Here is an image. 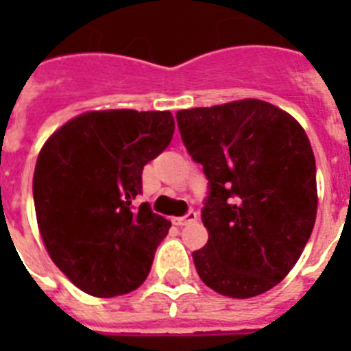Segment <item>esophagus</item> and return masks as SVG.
Segmentation results:
<instances>
[{"instance_id": "1", "label": "esophagus", "mask_w": 351, "mask_h": 351, "mask_svg": "<svg viewBox=\"0 0 351 351\" xmlns=\"http://www.w3.org/2000/svg\"><path fill=\"white\" fill-rule=\"evenodd\" d=\"M198 219V213L197 211H187L184 217H176V219H173V224L175 226H187V224H193V222H197Z\"/></svg>"}]
</instances>
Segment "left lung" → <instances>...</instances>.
<instances>
[{
	"instance_id": "1",
	"label": "left lung",
	"mask_w": 351,
	"mask_h": 351,
	"mask_svg": "<svg viewBox=\"0 0 351 351\" xmlns=\"http://www.w3.org/2000/svg\"><path fill=\"white\" fill-rule=\"evenodd\" d=\"M182 142L208 178V244L193 251L217 293L250 299L299 261L317 215V169L299 121L262 100L176 112Z\"/></svg>"
}]
</instances>
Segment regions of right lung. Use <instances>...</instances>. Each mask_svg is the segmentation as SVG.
Returning a JSON list of instances; mask_svg holds the SVG:
<instances>
[{"label":"right lung","instance_id":"1","mask_svg":"<svg viewBox=\"0 0 351 351\" xmlns=\"http://www.w3.org/2000/svg\"><path fill=\"white\" fill-rule=\"evenodd\" d=\"M169 111H93L52 134L36 162L32 195L49 255L95 297H117L147 278L171 222L142 193L143 165L173 140Z\"/></svg>","mask_w":351,"mask_h":351}]
</instances>
